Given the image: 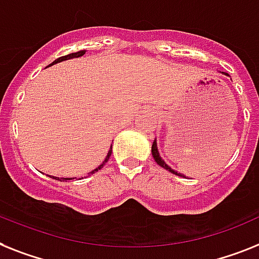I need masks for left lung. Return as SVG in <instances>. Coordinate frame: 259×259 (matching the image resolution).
<instances>
[{"label": "left lung", "mask_w": 259, "mask_h": 259, "mask_svg": "<svg viewBox=\"0 0 259 259\" xmlns=\"http://www.w3.org/2000/svg\"><path fill=\"white\" fill-rule=\"evenodd\" d=\"M222 74H225V75L229 76V74H226V72H222ZM152 156H153V159H155L156 163L159 164L160 166H163L164 169L169 170V172L173 173V175H179V176H183V175H180V173H177L176 170H173L169 165H166L165 161H164V160L161 159V157H160L159 151H157V144H156V140H155V142H153V144H152ZM183 177H185V176H183Z\"/></svg>", "instance_id": "8db88e82"}]
</instances>
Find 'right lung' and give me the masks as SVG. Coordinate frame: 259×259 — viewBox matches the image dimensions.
I'll return each instance as SVG.
<instances>
[{"label": "right lung", "mask_w": 259, "mask_h": 259, "mask_svg": "<svg viewBox=\"0 0 259 259\" xmlns=\"http://www.w3.org/2000/svg\"><path fill=\"white\" fill-rule=\"evenodd\" d=\"M84 54H86V50H80V51H78V53H72V54H68V55H65V57L58 58V59H55V61L53 62V63H51V65H54V63H58V62H62V61H67V59H71V58L82 57V55H84ZM51 65H49V66H51ZM49 66H48V67H49ZM111 152H112V145H111V149H110V151H108V153H107L106 159H104L103 163L100 164V165L98 166V168H96V169H94L93 172L90 173V175H93V173L98 172V170L102 169V168H103L104 164H106L107 161H108V159H110ZM53 179H55V180H59V181H68V180H74V179H76V177H61V179H59V177H53Z\"/></svg>", "instance_id": "1"}]
</instances>
